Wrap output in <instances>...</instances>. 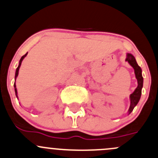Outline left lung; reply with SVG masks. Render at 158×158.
<instances>
[{"instance_id":"left-lung-1","label":"left lung","mask_w":158,"mask_h":158,"mask_svg":"<svg viewBox=\"0 0 158 158\" xmlns=\"http://www.w3.org/2000/svg\"><path fill=\"white\" fill-rule=\"evenodd\" d=\"M126 61H127L133 67L134 71H135V78L138 82L137 88L135 89L133 93L131 94L130 96H129V98H130V107H129L128 113H129V114H130L131 112L133 110L134 107L137 105L139 100H140L141 94H142V89L143 87V77H142V69H141L140 66L138 65L135 57H134L132 54H127Z\"/></svg>"}]
</instances>
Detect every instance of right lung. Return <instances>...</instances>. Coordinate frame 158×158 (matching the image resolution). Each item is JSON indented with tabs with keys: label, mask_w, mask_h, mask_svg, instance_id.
<instances>
[{
	"label": "right lung",
	"mask_w": 158,
	"mask_h": 158,
	"mask_svg": "<svg viewBox=\"0 0 158 158\" xmlns=\"http://www.w3.org/2000/svg\"><path fill=\"white\" fill-rule=\"evenodd\" d=\"M27 54H28V53H26V54H25V55H23V57H21L20 60H19V66H18V67L16 68V74H15V82H16V77H17V76H18V74H19V67H20V66H21V64H22V61H23V60L24 59L25 57H26V55H27ZM14 88H15V93H16V98H18V96H17V91H16V83H14Z\"/></svg>",
	"instance_id": "1"
}]
</instances>
